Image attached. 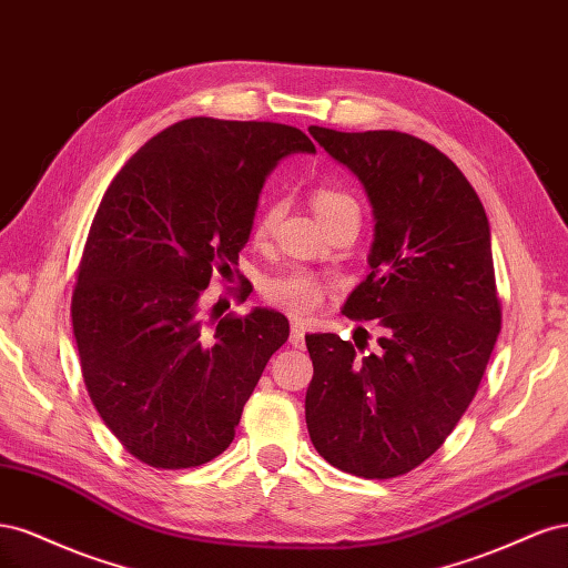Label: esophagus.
Returning <instances> with one entry per match:
<instances>
[{"instance_id": "obj_1", "label": "esophagus", "mask_w": 568, "mask_h": 568, "mask_svg": "<svg viewBox=\"0 0 568 568\" xmlns=\"http://www.w3.org/2000/svg\"><path fill=\"white\" fill-rule=\"evenodd\" d=\"M291 343H294L296 348H303V346H305V329H303V324H298V322L291 324Z\"/></svg>"}]
</instances>
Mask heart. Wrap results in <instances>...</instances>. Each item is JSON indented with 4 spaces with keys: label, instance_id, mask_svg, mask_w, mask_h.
Here are the masks:
<instances>
[{
    "label": "heart",
    "instance_id": "b5f03b06",
    "mask_svg": "<svg viewBox=\"0 0 568 568\" xmlns=\"http://www.w3.org/2000/svg\"><path fill=\"white\" fill-rule=\"evenodd\" d=\"M313 209L320 220H326L346 209L357 211V203L348 194L336 192V189H320V192H315V196H313ZM282 211H284L282 201H274V203L265 205L263 213L255 217V225H253L255 239H265L272 232L274 222L280 220ZM263 294L272 305H277L280 311L294 315V317H305L322 305L324 284L311 272L294 270V272L277 274V277L267 280L263 284Z\"/></svg>",
    "mask_w": 568,
    "mask_h": 568
}]
</instances>
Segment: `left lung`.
<instances>
[{"mask_svg":"<svg viewBox=\"0 0 568 568\" xmlns=\"http://www.w3.org/2000/svg\"><path fill=\"white\" fill-rule=\"evenodd\" d=\"M311 134L372 203V272L343 313L376 320L382 336L374 351L367 338L305 336L307 434L332 467L395 478L440 448L484 379L503 322L490 225L469 180L428 142L395 130Z\"/></svg>","mask_w":568,"mask_h":568,"instance_id":"obj_1","label":"left lung"}]
</instances>
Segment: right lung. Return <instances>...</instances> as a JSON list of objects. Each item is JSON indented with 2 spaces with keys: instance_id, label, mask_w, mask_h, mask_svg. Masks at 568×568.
<instances>
[{
  "instance_id": "add662e5",
  "label": "right lung",
  "mask_w": 568,
  "mask_h": 568,
  "mask_svg": "<svg viewBox=\"0 0 568 568\" xmlns=\"http://www.w3.org/2000/svg\"><path fill=\"white\" fill-rule=\"evenodd\" d=\"M288 153L315 144L291 125L186 118L151 136L99 203L73 334L99 417L149 467L192 469L225 453L288 338V320L267 307L201 317L203 291L239 265L257 194Z\"/></svg>"
}]
</instances>
